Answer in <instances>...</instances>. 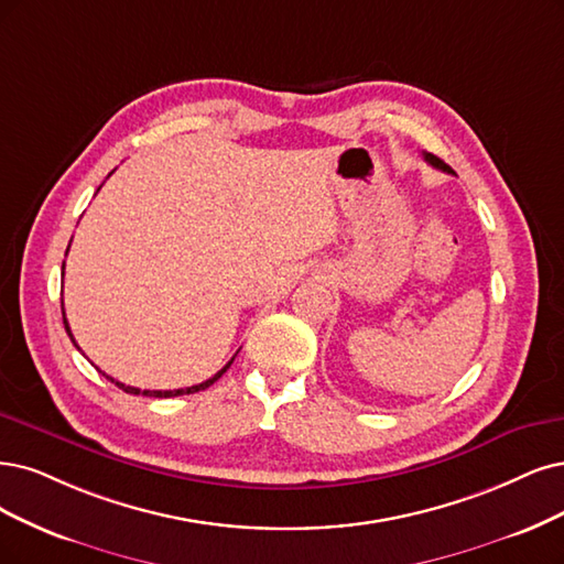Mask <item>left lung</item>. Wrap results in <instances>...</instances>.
Wrapping results in <instances>:
<instances>
[{"instance_id":"1","label":"left lung","mask_w":564,"mask_h":564,"mask_svg":"<svg viewBox=\"0 0 564 564\" xmlns=\"http://www.w3.org/2000/svg\"><path fill=\"white\" fill-rule=\"evenodd\" d=\"M425 160H427L432 166H436V170H442V172H448V174H453L451 166H448L444 160L436 158V155H432V153H425Z\"/></svg>"}]
</instances>
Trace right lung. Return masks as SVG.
Instances as JSON below:
<instances>
[{
    "instance_id": "right-lung-1",
    "label": "right lung",
    "mask_w": 564,
    "mask_h": 564,
    "mask_svg": "<svg viewBox=\"0 0 564 564\" xmlns=\"http://www.w3.org/2000/svg\"><path fill=\"white\" fill-rule=\"evenodd\" d=\"M69 250V248H67ZM62 276H65V262H62ZM62 321H65V329H67V335L72 337V341H74V335H72V329H69V323H67V318H65V308H62ZM74 346L78 348V344L74 341ZM235 360V358H232ZM232 360H229L218 373H214L212 379H206L204 383H197V386H191V388H178V390H139V388H132V386H124V383H120V381H116V379H111V377H107V373H104V377H107L111 383H116L120 390H124V392H130V394H145V398H178V394H193V392H199V390H206L208 386H214L223 373L229 369V365H232Z\"/></svg>"
}]
</instances>
